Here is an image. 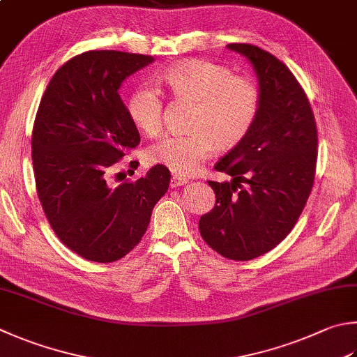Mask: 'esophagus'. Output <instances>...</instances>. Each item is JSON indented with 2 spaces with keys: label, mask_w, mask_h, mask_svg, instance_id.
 I'll return each mask as SVG.
<instances>
[{
  "label": "esophagus",
  "mask_w": 357,
  "mask_h": 357,
  "mask_svg": "<svg viewBox=\"0 0 357 357\" xmlns=\"http://www.w3.org/2000/svg\"><path fill=\"white\" fill-rule=\"evenodd\" d=\"M186 183H190V178L177 176V174H176V176H172V178H171V186H172V188L183 186V185H186Z\"/></svg>",
  "instance_id": "34e87169"
}]
</instances>
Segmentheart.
Instances as JSON below:
<instances>
[{
    "label": "heart",
    "instance_id": "1",
    "mask_svg": "<svg viewBox=\"0 0 357 357\" xmlns=\"http://www.w3.org/2000/svg\"><path fill=\"white\" fill-rule=\"evenodd\" d=\"M176 98L196 102L190 133H171L149 147L153 163L172 172L191 174L211 155L214 147L231 149L244 139L257 123L261 95L252 79L234 76L228 66L210 60H186L160 76ZM133 123L147 135L161 129L163 100L149 85H138L127 99Z\"/></svg>",
    "mask_w": 357,
    "mask_h": 357
}]
</instances>
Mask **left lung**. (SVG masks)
<instances>
[{"label": "left lung", "instance_id": "obj_1", "mask_svg": "<svg viewBox=\"0 0 357 357\" xmlns=\"http://www.w3.org/2000/svg\"><path fill=\"white\" fill-rule=\"evenodd\" d=\"M227 48L253 66L261 107L250 133L214 166L233 178L208 181L216 205L200 218L199 230L222 257L248 261L277 247L303 211L315 177L317 127L303 89L283 62L253 45Z\"/></svg>", "mask_w": 357, "mask_h": 357}]
</instances>
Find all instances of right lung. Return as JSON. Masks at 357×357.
<instances>
[{"mask_svg":"<svg viewBox=\"0 0 357 357\" xmlns=\"http://www.w3.org/2000/svg\"><path fill=\"white\" fill-rule=\"evenodd\" d=\"M152 62L143 54L84 52L60 66L38 107L31 146L40 204L59 239L89 261L113 262L133 250L169 188L163 165L135 181L109 176L139 144L118 90Z\"/></svg>","mask_w":357,"mask_h":357,"instance_id":"1","label":"right lung"}]
</instances>
